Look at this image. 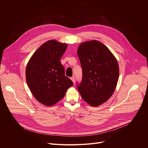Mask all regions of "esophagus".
Segmentation results:
<instances>
[{
	"mask_svg": "<svg viewBox=\"0 0 148 148\" xmlns=\"http://www.w3.org/2000/svg\"><path fill=\"white\" fill-rule=\"evenodd\" d=\"M70 79L72 80V81H73L74 83H75V78H74V77H71V78H70Z\"/></svg>",
	"mask_w": 148,
	"mask_h": 148,
	"instance_id": "obj_1",
	"label": "esophagus"
}]
</instances>
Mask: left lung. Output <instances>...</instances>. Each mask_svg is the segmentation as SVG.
<instances>
[{"mask_svg":"<svg viewBox=\"0 0 148 148\" xmlns=\"http://www.w3.org/2000/svg\"><path fill=\"white\" fill-rule=\"evenodd\" d=\"M77 54L82 69L78 90L83 100L91 106H99L115 90L119 78L118 61L110 50L97 40L81 43Z\"/></svg>","mask_w":148,"mask_h":148,"instance_id":"1","label":"left lung"}]
</instances>
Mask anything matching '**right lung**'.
Instances as JSON below:
<instances>
[{
	"instance_id": "add662e5",
	"label": "right lung",
	"mask_w": 148,
	"mask_h": 148,
	"mask_svg": "<svg viewBox=\"0 0 148 148\" xmlns=\"http://www.w3.org/2000/svg\"><path fill=\"white\" fill-rule=\"evenodd\" d=\"M67 48V44L50 40L36 51L27 64L28 87L34 98L46 106H52L62 99L74 84L65 76L60 62Z\"/></svg>"
}]
</instances>
